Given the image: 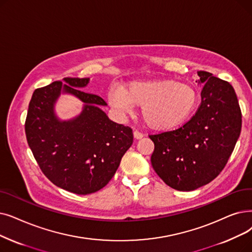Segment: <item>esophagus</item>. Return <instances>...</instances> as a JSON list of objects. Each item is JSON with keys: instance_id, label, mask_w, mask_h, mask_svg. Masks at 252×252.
<instances>
[{"instance_id": "esophagus-1", "label": "esophagus", "mask_w": 252, "mask_h": 252, "mask_svg": "<svg viewBox=\"0 0 252 252\" xmlns=\"http://www.w3.org/2000/svg\"><path fill=\"white\" fill-rule=\"evenodd\" d=\"M143 136H144V135L142 134L141 132H139V130H137V129L134 130V138H135V139H137V140H138V139H141V138H143Z\"/></svg>"}]
</instances>
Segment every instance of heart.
<instances>
[{
  "label": "heart",
  "mask_w": 252,
  "mask_h": 252,
  "mask_svg": "<svg viewBox=\"0 0 252 252\" xmlns=\"http://www.w3.org/2000/svg\"><path fill=\"white\" fill-rule=\"evenodd\" d=\"M198 94L192 86L173 79L134 81L124 90L109 93L110 106L122 114L142 107L141 115L151 128L168 130L184 124L198 105Z\"/></svg>",
  "instance_id": "heart-1"
}]
</instances>
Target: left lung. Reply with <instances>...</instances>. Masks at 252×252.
<instances>
[{"label": "left lung", "instance_id": "left-lung-1", "mask_svg": "<svg viewBox=\"0 0 252 252\" xmlns=\"http://www.w3.org/2000/svg\"><path fill=\"white\" fill-rule=\"evenodd\" d=\"M198 111L177 129L150 135L151 165L170 188L190 191L211 182L225 167L241 133L242 114L233 86L205 71Z\"/></svg>", "mask_w": 252, "mask_h": 252}]
</instances>
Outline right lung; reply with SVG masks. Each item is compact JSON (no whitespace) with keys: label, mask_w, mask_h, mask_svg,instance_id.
Instances as JSON below:
<instances>
[{"label":"right lung","mask_w":252,"mask_h":252,"mask_svg":"<svg viewBox=\"0 0 252 252\" xmlns=\"http://www.w3.org/2000/svg\"><path fill=\"white\" fill-rule=\"evenodd\" d=\"M37 89L26 119L28 144L43 174L57 187L77 194L103 189L112 179L120 160L133 144V130L108 118L101 96L87 94L90 78H63ZM62 92L84 103V110L70 121H61L54 104Z\"/></svg>","instance_id":"add662e5"}]
</instances>
